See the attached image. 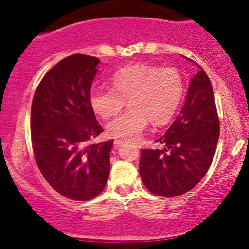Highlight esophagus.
Wrapping results in <instances>:
<instances>
[{
    "label": "esophagus",
    "instance_id": "obj_1",
    "mask_svg": "<svg viewBox=\"0 0 249 249\" xmlns=\"http://www.w3.org/2000/svg\"><path fill=\"white\" fill-rule=\"evenodd\" d=\"M114 145L115 147H119V145H122V144H124L125 143V141H123V140H114Z\"/></svg>",
    "mask_w": 249,
    "mask_h": 249
}]
</instances>
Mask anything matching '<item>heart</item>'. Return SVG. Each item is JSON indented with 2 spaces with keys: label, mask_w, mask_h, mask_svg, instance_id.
Here are the masks:
<instances>
[{
  "label": "heart",
  "mask_w": 249,
  "mask_h": 249,
  "mask_svg": "<svg viewBox=\"0 0 249 249\" xmlns=\"http://www.w3.org/2000/svg\"><path fill=\"white\" fill-rule=\"evenodd\" d=\"M110 84L112 88H94L89 105L99 117L109 119L127 101L130 109L107 125L108 135L126 141L139 139L149 122L155 126L169 123L184 96V80L173 67H123L112 74Z\"/></svg>",
  "instance_id": "obj_1"
}]
</instances>
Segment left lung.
Segmentation results:
<instances>
[{
  "label": "left lung",
  "mask_w": 249,
  "mask_h": 249,
  "mask_svg": "<svg viewBox=\"0 0 249 249\" xmlns=\"http://www.w3.org/2000/svg\"><path fill=\"white\" fill-rule=\"evenodd\" d=\"M219 137V118L210 78L205 71L190 80L187 100L166 132L155 142L164 149H141L143 184L158 196L189 192L212 164Z\"/></svg>",
  "instance_id": "8db88e82"
}]
</instances>
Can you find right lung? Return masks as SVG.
Instances as JSON below:
<instances>
[{"label": "right lung", "instance_id": "add662e5", "mask_svg": "<svg viewBox=\"0 0 249 249\" xmlns=\"http://www.w3.org/2000/svg\"><path fill=\"white\" fill-rule=\"evenodd\" d=\"M100 60L74 54L42 78L31 106V141L37 166L62 196L94 199L106 187L113 140L91 144L104 130L89 105Z\"/></svg>", "mask_w": 249, "mask_h": 249}]
</instances>
